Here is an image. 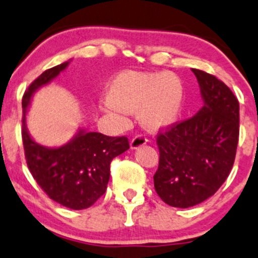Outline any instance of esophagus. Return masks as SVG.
Wrapping results in <instances>:
<instances>
[{"instance_id": "esophagus-1", "label": "esophagus", "mask_w": 258, "mask_h": 258, "mask_svg": "<svg viewBox=\"0 0 258 258\" xmlns=\"http://www.w3.org/2000/svg\"><path fill=\"white\" fill-rule=\"evenodd\" d=\"M147 137L145 136V135L140 134V135H136L134 138H132L131 141V148H138V147H142V146H145L146 143H147Z\"/></svg>"}]
</instances>
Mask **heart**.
<instances>
[{
    "mask_svg": "<svg viewBox=\"0 0 258 258\" xmlns=\"http://www.w3.org/2000/svg\"><path fill=\"white\" fill-rule=\"evenodd\" d=\"M107 96L104 107L108 112L140 110L145 124L159 128L173 123L180 115L184 90L180 79L173 73L153 74L128 70L112 80Z\"/></svg>",
    "mask_w": 258,
    "mask_h": 258,
    "instance_id": "heart-1",
    "label": "heart"
}]
</instances>
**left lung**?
<instances>
[{
	"mask_svg": "<svg viewBox=\"0 0 258 258\" xmlns=\"http://www.w3.org/2000/svg\"><path fill=\"white\" fill-rule=\"evenodd\" d=\"M204 106L190 118L159 128L154 189L165 204L190 208L219 190L229 177L240 135L238 100L225 83L191 69Z\"/></svg>",
	"mask_w": 258,
	"mask_h": 258,
	"instance_id": "1",
	"label": "left lung"
}]
</instances>
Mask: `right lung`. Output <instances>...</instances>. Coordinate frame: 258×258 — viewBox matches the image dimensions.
<instances>
[{
    "instance_id": "1",
    "label": "right lung",
    "mask_w": 258,
    "mask_h": 258,
    "mask_svg": "<svg viewBox=\"0 0 258 258\" xmlns=\"http://www.w3.org/2000/svg\"><path fill=\"white\" fill-rule=\"evenodd\" d=\"M67 63L43 72L22 97V141L29 172L51 200L73 210H83L105 194L110 164L130 148L128 138L110 137L99 132L80 131L72 142L59 148H45L29 137L26 112L32 94L67 68Z\"/></svg>"
}]
</instances>
